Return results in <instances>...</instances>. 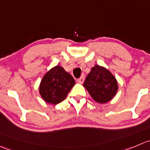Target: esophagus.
<instances>
[{
	"instance_id": "1",
	"label": "esophagus",
	"mask_w": 150,
	"mask_h": 150,
	"mask_svg": "<svg viewBox=\"0 0 150 150\" xmlns=\"http://www.w3.org/2000/svg\"><path fill=\"white\" fill-rule=\"evenodd\" d=\"M84 80H85V76H82L80 78H79V79L76 80V82L79 84H82L84 82Z\"/></svg>"
}]
</instances>
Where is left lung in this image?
<instances>
[{
    "label": "left lung",
    "instance_id": "left-lung-1",
    "mask_svg": "<svg viewBox=\"0 0 150 150\" xmlns=\"http://www.w3.org/2000/svg\"><path fill=\"white\" fill-rule=\"evenodd\" d=\"M83 86L95 102L105 104L115 96L119 84L109 70L96 65L85 78Z\"/></svg>",
    "mask_w": 150,
    "mask_h": 150
}]
</instances>
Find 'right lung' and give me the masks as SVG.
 <instances>
[{
    "instance_id": "1",
    "label": "right lung",
    "mask_w": 150,
    "mask_h": 150,
    "mask_svg": "<svg viewBox=\"0 0 150 150\" xmlns=\"http://www.w3.org/2000/svg\"><path fill=\"white\" fill-rule=\"evenodd\" d=\"M75 80L60 65L50 69L40 83L39 93L48 104L57 105L66 98Z\"/></svg>"
}]
</instances>
